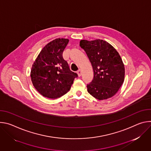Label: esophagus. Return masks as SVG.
<instances>
[{
    "instance_id": "1",
    "label": "esophagus",
    "mask_w": 151,
    "mask_h": 151,
    "mask_svg": "<svg viewBox=\"0 0 151 151\" xmlns=\"http://www.w3.org/2000/svg\"><path fill=\"white\" fill-rule=\"evenodd\" d=\"M77 73L78 75L79 76H81V69H79L78 71H77Z\"/></svg>"
}]
</instances>
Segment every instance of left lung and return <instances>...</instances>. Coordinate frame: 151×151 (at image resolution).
I'll return each instance as SVG.
<instances>
[{"label":"left lung","mask_w":151,"mask_h":151,"mask_svg":"<svg viewBox=\"0 0 151 151\" xmlns=\"http://www.w3.org/2000/svg\"><path fill=\"white\" fill-rule=\"evenodd\" d=\"M80 47L87 54L93 66L94 78L87 91L98 100L114 96L124 81L125 68L117 51L101 39L81 40Z\"/></svg>","instance_id":"8db88e82"}]
</instances>
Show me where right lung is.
<instances>
[{
    "instance_id": "1",
    "label": "right lung",
    "mask_w": 151,
    "mask_h": 151,
    "mask_svg": "<svg viewBox=\"0 0 151 151\" xmlns=\"http://www.w3.org/2000/svg\"><path fill=\"white\" fill-rule=\"evenodd\" d=\"M69 39L58 38L47 44L35 60L30 73L33 85L44 97L55 99L70 89L77 73L70 70L63 52Z\"/></svg>"
}]
</instances>
